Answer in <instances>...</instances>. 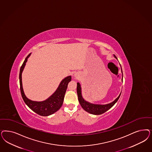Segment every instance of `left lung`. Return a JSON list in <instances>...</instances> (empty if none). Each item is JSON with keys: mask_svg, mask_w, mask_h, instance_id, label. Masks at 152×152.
<instances>
[{"mask_svg": "<svg viewBox=\"0 0 152 152\" xmlns=\"http://www.w3.org/2000/svg\"><path fill=\"white\" fill-rule=\"evenodd\" d=\"M114 57L116 59H117L116 56L115 55H114ZM121 72L123 73L122 69H121ZM122 80H123V78H122ZM77 94H78V97L79 102L80 104L82 107L86 111L88 112V113H90L93 115H96L102 114L103 113L106 112L110 108L112 107L118 101V98L121 95V93H120L118 98L111 103H108L107 104H104V105L95 104L89 103L84 99L82 96L80 85L79 83H77Z\"/></svg>", "mask_w": 152, "mask_h": 152, "instance_id": "8db88e82", "label": "left lung"}]
</instances>
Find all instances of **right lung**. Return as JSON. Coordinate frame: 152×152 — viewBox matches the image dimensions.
I'll return each mask as SVG.
<instances>
[{"label":"right lung","mask_w":152,"mask_h":152,"mask_svg":"<svg viewBox=\"0 0 152 152\" xmlns=\"http://www.w3.org/2000/svg\"><path fill=\"white\" fill-rule=\"evenodd\" d=\"M30 54L26 57L20 69V84L21 95L25 103L34 113L42 116H49L58 111L60 108L61 107L64 101V96L68 87V84L69 82L71 81L72 77L69 76L64 78L61 82L59 87L54 92V94L44 101L36 102L30 100L25 96L22 83V73L25 68L27 59L30 56Z\"/></svg>","instance_id":"obj_1"}]
</instances>
